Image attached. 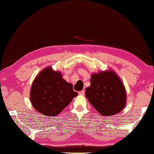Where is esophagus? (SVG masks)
<instances>
[{
    "label": "esophagus",
    "instance_id": "esophagus-1",
    "mask_svg": "<svg viewBox=\"0 0 154 154\" xmlns=\"http://www.w3.org/2000/svg\"><path fill=\"white\" fill-rule=\"evenodd\" d=\"M84 93H85V91L84 90H82V91L79 92V95H84Z\"/></svg>",
    "mask_w": 154,
    "mask_h": 154
}]
</instances>
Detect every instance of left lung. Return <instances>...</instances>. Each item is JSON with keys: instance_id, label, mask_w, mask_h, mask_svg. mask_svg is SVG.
<instances>
[{"instance_id": "8db88e82", "label": "left lung", "mask_w": 154, "mask_h": 154, "mask_svg": "<svg viewBox=\"0 0 154 154\" xmlns=\"http://www.w3.org/2000/svg\"><path fill=\"white\" fill-rule=\"evenodd\" d=\"M85 95L93 106L104 116L120 113L127 102L124 84L112 70L92 74L91 86L86 88Z\"/></svg>"}]
</instances>
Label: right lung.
<instances>
[{
    "mask_svg": "<svg viewBox=\"0 0 154 154\" xmlns=\"http://www.w3.org/2000/svg\"><path fill=\"white\" fill-rule=\"evenodd\" d=\"M78 95L72 84L62 78L60 72L51 67L44 68L36 77L30 90L32 105L47 116H56Z\"/></svg>",
    "mask_w": 154,
    "mask_h": 154,
    "instance_id": "right-lung-1",
    "label": "right lung"
}]
</instances>
